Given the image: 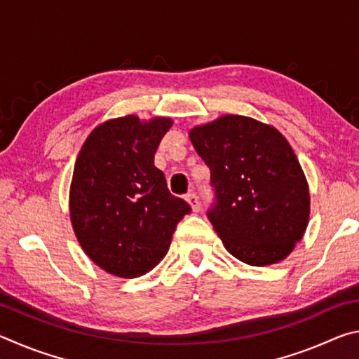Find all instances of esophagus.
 <instances>
[{
  "instance_id": "34e87169",
  "label": "esophagus",
  "mask_w": 359,
  "mask_h": 359,
  "mask_svg": "<svg viewBox=\"0 0 359 359\" xmlns=\"http://www.w3.org/2000/svg\"><path fill=\"white\" fill-rule=\"evenodd\" d=\"M187 201L190 203L191 209H193L194 212L199 210V199H198V194H196V193H194V191L188 193V194H187Z\"/></svg>"
}]
</instances>
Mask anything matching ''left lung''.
<instances>
[{
	"mask_svg": "<svg viewBox=\"0 0 359 359\" xmlns=\"http://www.w3.org/2000/svg\"><path fill=\"white\" fill-rule=\"evenodd\" d=\"M190 139L210 169L208 218L224 248L250 266L287 258L311 210L307 180L287 139L242 115L196 126Z\"/></svg>",
	"mask_w": 359,
	"mask_h": 359,
	"instance_id": "1",
	"label": "left lung"
}]
</instances>
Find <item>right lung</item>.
I'll use <instances>...</instances> for the list:
<instances>
[{
  "label": "right lung",
  "instance_id": "right-lung-1",
  "mask_svg": "<svg viewBox=\"0 0 359 359\" xmlns=\"http://www.w3.org/2000/svg\"><path fill=\"white\" fill-rule=\"evenodd\" d=\"M172 121L135 115L100 125L83 142L69 193L71 222L83 252L101 269L135 278L171 245L190 204L169 191L155 154Z\"/></svg>",
  "mask_w": 359,
  "mask_h": 359
}]
</instances>
